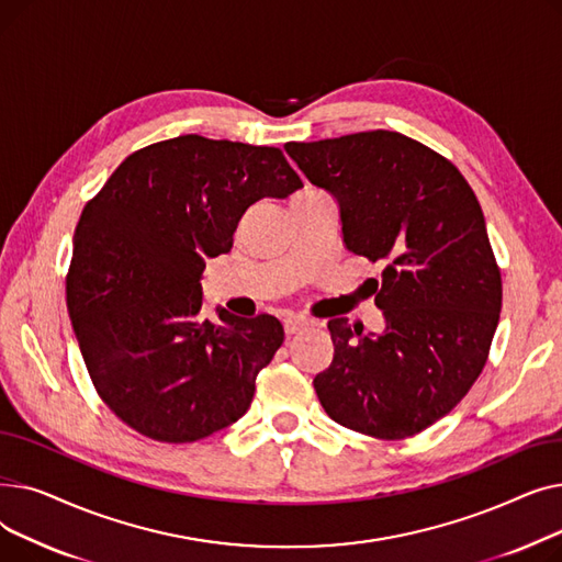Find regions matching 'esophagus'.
I'll list each match as a JSON object with an SVG mask.
<instances>
[{
  "label": "esophagus",
  "mask_w": 562,
  "mask_h": 562,
  "mask_svg": "<svg viewBox=\"0 0 562 562\" xmlns=\"http://www.w3.org/2000/svg\"><path fill=\"white\" fill-rule=\"evenodd\" d=\"M282 323H284V333H286V335H296L299 330H303V328L310 326V318L299 316V314H289V316H284Z\"/></svg>",
  "instance_id": "34e87169"
}]
</instances>
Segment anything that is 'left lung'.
<instances>
[{
  "instance_id": "1",
  "label": "left lung",
  "mask_w": 562,
  "mask_h": 562,
  "mask_svg": "<svg viewBox=\"0 0 562 562\" xmlns=\"http://www.w3.org/2000/svg\"><path fill=\"white\" fill-rule=\"evenodd\" d=\"M339 206L344 246L382 263L371 278L382 333L328 321L335 356L314 390L337 424L378 439L432 426L481 375L501 312V271L460 170L398 132L286 143Z\"/></svg>"
}]
</instances>
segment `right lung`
<instances>
[{"mask_svg": "<svg viewBox=\"0 0 562 562\" xmlns=\"http://www.w3.org/2000/svg\"><path fill=\"white\" fill-rule=\"evenodd\" d=\"M303 189L278 147L198 134L130 155L83 206L66 301L88 375L140 435L187 445L239 422L284 341L271 314L200 316L204 261L250 204Z\"/></svg>", "mask_w": 562, "mask_h": 562, "instance_id": "add662e5", "label": "right lung"}]
</instances>
